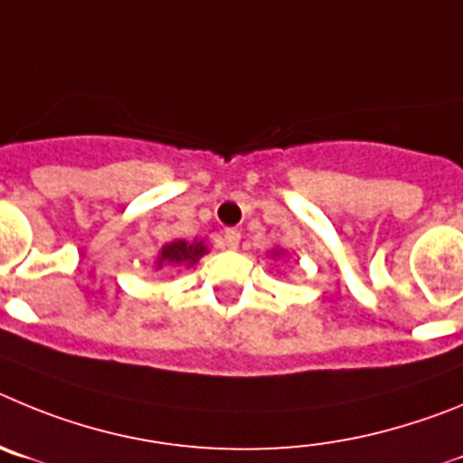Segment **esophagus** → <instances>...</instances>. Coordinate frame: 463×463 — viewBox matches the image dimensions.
Returning <instances> with one entry per match:
<instances>
[{
    "mask_svg": "<svg viewBox=\"0 0 463 463\" xmlns=\"http://www.w3.org/2000/svg\"><path fill=\"white\" fill-rule=\"evenodd\" d=\"M240 231H235V228H228L226 232H223V247L226 249H237L240 247Z\"/></svg>",
    "mask_w": 463,
    "mask_h": 463,
    "instance_id": "1",
    "label": "esophagus"
}]
</instances>
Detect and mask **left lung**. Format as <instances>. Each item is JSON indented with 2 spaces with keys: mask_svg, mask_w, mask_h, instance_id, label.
Listing matches in <instances>:
<instances>
[{
  "mask_svg": "<svg viewBox=\"0 0 463 463\" xmlns=\"http://www.w3.org/2000/svg\"><path fill=\"white\" fill-rule=\"evenodd\" d=\"M274 256H279V251H274Z\"/></svg>",
  "mask_w": 463,
  "mask_h": 463,
  "instance_id": "1",
  "label": "left lung"
}]
</instances>
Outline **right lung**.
Listing matches in <instances>:
<instances>
[{
    "label": "right lung",
    "instance_id": "right-lung-1",
    "mask_svg": "<svg viewBox=\"0 0 463 463\" xmlns=\"http://www.w3.org/2000/svg\"><path fill=\"white\" fill-rule=\"evenodd\" d=\"M207 253V247L203 241H186V240H175L170 244L161 247L159 258H156V268H177V265H186L194 268L195 262L201 260Z\"/></svg>",
    "mask_w": 463,
    "mask_h": 463
}]
</instances>
